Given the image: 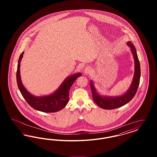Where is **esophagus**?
<instances>
[{"mask_svg":"<svg viewBox=\"0 0 157 157\" xmlns=\"http://www.w3.org/2000/svg\"><path fill=\"white\" fill-rule=\"evenodd\" d=\"M83 72H84L85 75H88V74H90L91 72V69L90 67H86L85 68Z\"/></svg>","mask_w":157,"mask_h":157,"instance_id":"esophagus-1","label":"esophagus"}]
</instances>
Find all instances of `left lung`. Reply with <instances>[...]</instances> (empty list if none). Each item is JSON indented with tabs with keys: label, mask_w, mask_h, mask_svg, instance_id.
Wrapping results in <instances>:
<instances>
[{
	"label": "left lung",
	"mask_w": 157,
	"mask_h": 157,
	"mask_svg": "<svg viewBox=\"0 0 157 157\" xmlns=\"http://www.w3.org/2000/svg\"><path fill=\"white\" fill-rule=\"evenodd\" d=\"M127 45L130 48L131 51L134 59L135 70L132 83L128 90L124 94L114 97L101 95L95 88L94 81L92 80L90 81L93 100L98 106L102 109H113L120 108L127 104V103H128L134 97L135 95L139 86L141 76L140 61L138 58L134 45L131 43V41L127 42Z\"/></svg>",
	"instance_id": "left-lung-1"
}]
</instances>
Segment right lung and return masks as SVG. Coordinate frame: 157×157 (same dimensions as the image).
<instances>
[{
	"mask_svg": "<svg viewBox=\"0 0 157 157\" xmlns=\"http://www.w3.org/2000/svg\"><path fill=\"white\" fill-rule=\"evenodd\" d=\"M23 52L19 57L17 63L16 72V81L17 86L23 97L28 104L33 109L43 112H56L59 111L66 106L69 101V92L72 85L76 79L81 76L82 74L79 72L68 76L60 84L58 88L52 94L48 95L37 97L30 94L23 85L21 74L20 67L23 58Z\"/></svg>",
	"mask_w": 157,
	"mask_h": 157,
	"instance_id": "add662e5",
	"label": "right lung"
}]
</instances>
